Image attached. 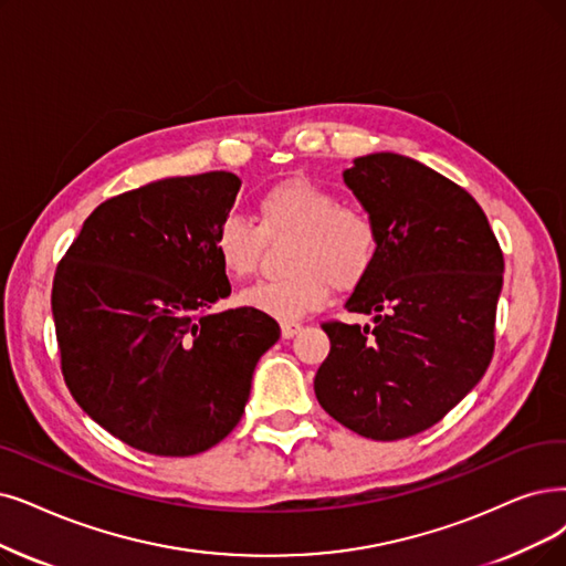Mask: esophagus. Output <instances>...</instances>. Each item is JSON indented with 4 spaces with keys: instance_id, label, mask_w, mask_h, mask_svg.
Returning a JSON list of instances; mask_svg holds the SVG:
<instances>
[{
    "instance_id": "1",
    "label": "esophagus",
    "mask_w": 566,
    "mask_h": 566,
    "mask_svg": "<svg viewBox=\"0 0 566 566\" xmlns=\"http://www.w3.org/2000/svg\"><path fill=\"white\" fill-rule=\"evenodd\" d=\"M302 323H295V321H285V323H281V334H283V338H292V336H297L300 332H302Z\"/></svg>"
}]
</instances>
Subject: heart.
Returning a JSON list of instances; mask_svg holds the SVG:
<instances>
[{"instance_id":"b5f03b06","label":"heart","mask_w":566,"mask_h":566,"mask_svg":"<svg viewBox=\"0 0 566 566\" xmlns=\"http://www.w3.org/2000/svg\"><path fill=\"white\" fill-rule=\"evenodd\" d=\"M255 220L224 216L213 232L216 258L230 279L253 276L266 239L295 237L287 276L248 287L241 302L281 321L321 308L336 290H353L378 258V224L365 209L306 178H290L260 195Z\"/></svg>"}]
</instances>
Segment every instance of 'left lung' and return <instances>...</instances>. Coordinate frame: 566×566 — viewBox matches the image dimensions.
Returning a JSON list of instances; mask_svg holds the SVG:
<instances>
[{"mask_svg": "<svg viewBox=\"0 0 566 566\" xmlns=\"http://www.w3.org/2000/svg\"><path fill=\"white\" fill-rule=\"evenodd\" d=\"M344 180L380 234L346 302L374 327L323 323L329 355L313 388L336 422L397 441L437 424L485 374L504 255L479 201L411 157H357Z\"/></svg>", "mask_w": 566, "mask_h": 566, "instance_id": "left-lung-1", "label": "left lung"}]
</instances>
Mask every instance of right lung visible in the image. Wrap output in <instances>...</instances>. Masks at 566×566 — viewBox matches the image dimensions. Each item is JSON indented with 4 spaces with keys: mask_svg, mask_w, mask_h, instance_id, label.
<instances>
[{
    "mask_svg": "<svg viewBox=\"0 0 566 566\" xmlns=\"http://www.w3.org/2000/svg\"><path fill=\"white\" fill-rule=\"evenodd\" d=\"M241 180L230 171L155 180L87 216L53 279L60 367L81 409L160 458L205 453L243 416L271 315L230 297L213 248Z\"/></svg>",
    "mask_w": 566,
    "mask_h": 566,
    "instance_id": "1",
    "label": "right lung"
}]
</instances>
